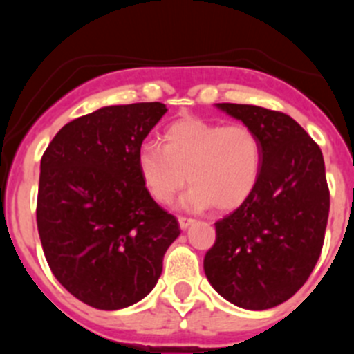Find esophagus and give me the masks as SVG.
<instances>
[{
  "label": "esophagus",
  "instance_id": "esophagus-1",
  "mask_svg": "<svg viewBox=\"0 0 354 354\" xmlns=\"http://www.w3.org/2000/svg\"><path fill=\"white\" fill-rule=\"evenodd\" d=\"M178 223H180L181 230H187V227H190L195 221L190 219V217H178Z\"/></svg>",
  "mask_w": 354,
  "mask_h": 354
}]
</instances>
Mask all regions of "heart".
Instances as JSON below:
<instances>
[{
  "mask_svg": "<svg viewBox=\"0 0 354 354\" xmlns=\"http://www.w3.org/2000/svg\"><path fill=\"white\" fill-rule=\"evenodd\" d=\"M160 147L144 142L137 169L157 203H169L188 183L183 205L192 210H233L255 192L263 152L259 135L246 124H223L183 118L167 127Z\"/></svg>",
  "mask_w": 354,
  "mask_h": 354,
  "instance_id": "obj_1",
  "label": "heart"
}]
</instances>
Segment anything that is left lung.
I'll return each instance as SVG.
<instances>
[{
	"mask_svg": "<svg viewBox=\"0 0 354 354\" xmlns=\"http://www.w3.org/2000/svg\"><path fill=\"white\" fill-rule=\"evenodd\" d=\"M262 142L259 185L216 223L203 270L233 305L267 310L291 298L312 274L326 236L329 187L319 145L288 114L260 106L216 104Z\"/></svg>",
	"mask_w": 354,
	"mask_h": 354,
	"instance_id": "8db88e82",
	"label": "left lung"
}]
</instances>
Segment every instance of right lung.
<instances>
[{
  "label": "right lung",
  "instance_id": "1",
  "mask_svg": "<svg viewBox=\"0 0 354 354\" xmlns=\"http://www.w3.org/2000/svg\"><path fill=\"white\" fill-rule=\"evenodd\" d=\"M160 102L106 106L66 123L41 159L37 230L51 272L99 310L140 301L180 236L145 190L137 151L166 113Z\"/></svg>",
  "mask_w": 354,
  "mask_h": 354
}]
</instances>
